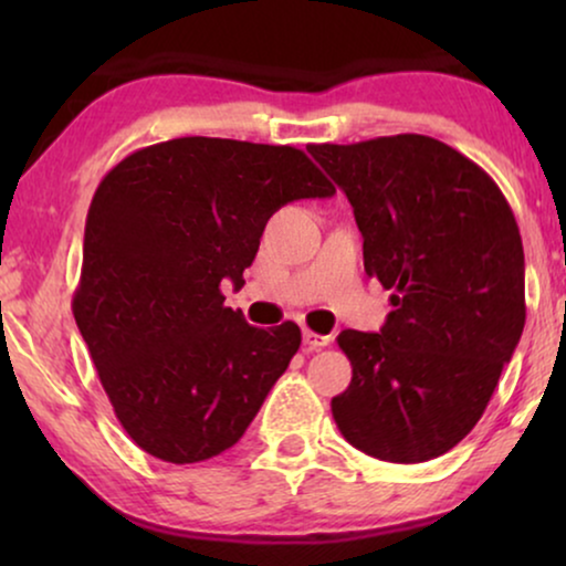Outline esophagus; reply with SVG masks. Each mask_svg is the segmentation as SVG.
<instances>
[{"mask_svg":"<svg viewBox=\"0 0 566 566\" xmlns=\"http://www.w3.org/2000/svg\"><path fill=\"white\" fill-rule=\"evenodd\" d=\"M304 345L306 350H322V347L329 345V335H319V332H312V329H304Z\"/></svg>","mask_w":566,"mask_h":566,"instance_id":"1","label":"esophagus"}]
</instances>
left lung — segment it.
Wrapping results in <instances>:
<instances>
[{
  "mask_svg": "<svg viewBox=\"0 0 566 566\" xmlns=\"http://www.w3.org/2000/svg\"><path fill=\"white\" fill-rule=\"evenodd\" d=\"M308 154L350 200L366 273L394 291L381 332H339L353 381L332 417L374 459H438L484 415L523 335L515 216L492 177L438 138L312 144Z\"/></svg>",
  "mask_w": 566,
  "mask_h": 566,
  "instance_id": "left-lung-1",
  "label": "left lung"
}]
</instances>
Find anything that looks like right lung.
I'll list each match as a JSON object with an SVG mask.
<instances>
[{
    "label": "right lung",
    "instance_id": "add662e5",
    "mask_svg": "<svg viewBox=\"0 0 566 566\" xmlns=\"http://www.w3.org/2000/svg\"><path fill=\"white\" fill-rule=\"evenodd\" d=\"M335 185L293 146L185 136L138 149L97 185L72 308L123 430L169 463L237 443L301 345L223 306L265 223Z\"/></svg>",
    "mask_w": 566,
    "mask_h": 566
}]
</instances>
